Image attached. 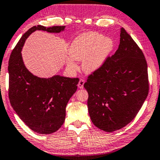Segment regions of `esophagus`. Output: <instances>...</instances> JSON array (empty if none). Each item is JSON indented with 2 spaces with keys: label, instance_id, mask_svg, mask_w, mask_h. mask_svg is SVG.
Returning a JSON list of instances; mask_svg holds the SVG:
<instances>
[{
  "label": "esophagus",
  "instance_id": "esophagus-1",
  "mask_svg": "<svg viewBox=\"0 0 160 160\" xmlns=\"http://www.w3.org/2000/svg\"><path fill=\"white\" fill-rule=\"evenodd\" d=\"M84 83H85V80L83 79H80L79 82H78V86L79 88H83V85H84Z\"/></svg>",
  "mask_w": 160,
  "mask_h": 160
}]
</instances>
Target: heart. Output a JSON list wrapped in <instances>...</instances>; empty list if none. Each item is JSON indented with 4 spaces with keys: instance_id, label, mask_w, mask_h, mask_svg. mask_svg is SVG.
<instances>
[{
    "instance_id": "heart-1",
    "label": "heart",
    "mask_w": 160,
    "mask_h": 160,
    "mask_svg": "<svg viewBox=\"0 0 160 160\" xmlns=\"http://www.w3.org/2000/svg\"><path fill=\"white\" fill-rule=\"evenodd\" d=\"M114 46V40L104 38L97 32H87L76 38L69 46L67 59L69 69L75 71L78 65L74 60L82 61V68L85 72L92 73L98 70L106 62Z\"/></svg>"
}]
</instances>
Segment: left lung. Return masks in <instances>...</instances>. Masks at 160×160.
<instances>
[{"instance_id":"left-lung-1","label":"left lung","mask_w":160,"mask_h":160,"mask_svg":"<svg viewBox=\"0 0 160 160\" xmlns=\"http://www.w3.org/2000/svg\"><path fill=\"white\" fill-rule=\"evenodd\" d=\"M84 88L91 120L103 131L124 128L138 114L149 89L147 63L124 28L115 53L88 77Z\"/></svg>"}]
</instances>
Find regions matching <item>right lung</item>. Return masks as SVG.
Wrapping results in <instances>:
<instances>
[{
  "mask_svg": "<svg viewBox=\"0 0 160 160\" xmlns=\"http://www.w3.org/2000/svg\"><path fill=\"white\" fill-rule=\"evenodd\" d=\"M65 26L46 28L34 26L20 38L8 61V98L20 119L33 131L50 134L64 122L66 107L77 91L78 78L55 75L40 78L32 75L24 66L22 49L28 36L35 30L58 33Z\"/></svg>",
  "mask_w": 160,
  "mask_h": 160,
  "instance_id": "right-lung-1",
  "label": "right lung"
}]
</instances>
